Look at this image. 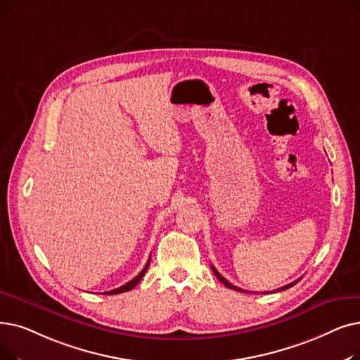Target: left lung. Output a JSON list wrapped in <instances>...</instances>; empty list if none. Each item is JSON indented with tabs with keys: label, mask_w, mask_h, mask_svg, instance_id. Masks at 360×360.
Returning <instances> with one entry per match:
<instances>
[{
	"label": "left lung",
	"mask_w": 360,
	"mask_h": 360,
	"mask_svg": "<svg viewBox=\"0 0 360 360\" xmlns=\"http://www.w3.org/2000/svg\"><path fill=\"white\" fill-rule=\"evenodd\" d=\"M212 271H213V274L216 275V278L219 279V281H221V283L224 284V285H226L228 288H231V290H236V291H240V292H250V291H245V290H243V288H238V287H236V285H232L231 283H229V281H226L221 274H219L217 271H216V268H213L212 266ZM297 283H299V279H297V281H294V283H291V284H287V285H284V287H281V288H278V290H275V291H283V290H288V288H291L292 285H295ZM269 291H266V294H268Z\"/></svg>",
	"instance_id": "1"
}]
</instances>
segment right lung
<instances>
[{
  "label": "right lung",
  "mask_w": 360,
  "mask_h": 360,
  "mask_svg": "<svg viewBox=\"0 0 360 360\" xmlns=\"http://www.w3.org/2000/svg\"><path fill=\"white\" fill-rule=\"evenodd\" d=\"M150 260H151V257H148V262H147V264L144 266V269L139 272L134 279H131L129 283H127L124 285H122V287H119V288H116V290H112V291H107V292H104V294H108V295H112V294H120V292H124V291H129V290H132L139 281L143 279V276L146 275V272H147V269H148V266H150Z\"/></svg>",
  "instance_id": "right-lung-1"
}]
</instances>
